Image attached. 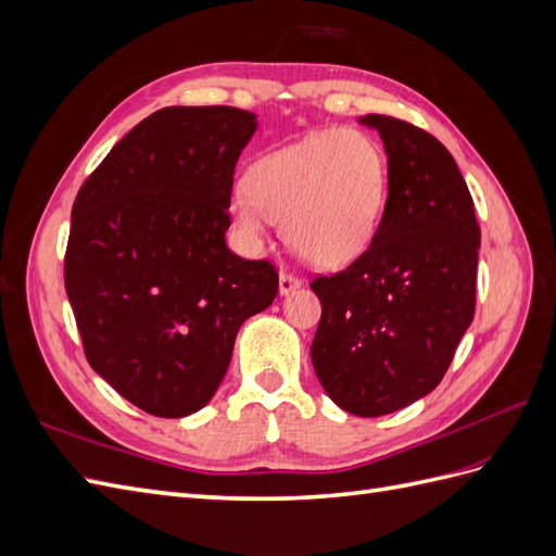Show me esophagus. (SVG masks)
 <instances>
[{"label":"esophagus","mask_w":556,"mask_h":556,"mask_svg":"<svg viewBox=\"0 0 556 556\" xmlns=\"http://www.w3.org/2000/svg\"><path fill=\"white\" fill-rule=\"evenodd\" d=\"M278 288H280V294L282 296H288V294H292L294 290H299L301 288V280L296 278V276H292V274H280V282H278Z\"/></svg>","instance_id":"esophagus-1"}]
</instances>
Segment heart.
<instances>
[{"mask_svg": "<svg viewBox=\"0 0 556 556\" xmlns=\"http://www.w3.org/2000/svg\"><path fill=\"white\" fill-rule=\"evenodd\" d=\"M390 166L382 146L359 129H325L248 166L231 217L250 248L268 220L315 266L339 268L371 248L387 201Z\"/></svg>", "mask_w": 556, "mask_h": 556, "instance_id": "heart-1", "label": "heart"}]
</instances>
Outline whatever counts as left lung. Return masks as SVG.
Wrapping results in <instances>:
<instances>
[{"label": "left lung", "mask_w": 556, "mask_h": 556, "mask_svg": "<svg viewBox=\"0 0 556 556\" xmlns=\"http://www.w3.org/2000/svg\"><path fill=\"white\" fill-rule=\"evenodd\" d=\"M359 123L382 139L387 204L371 248L311 285L323 304L311 359L336 406L380 417L435 390L473 323L480 227L439 139L390 115Z\"/></svg>", "instance_id": "obj_1"}]
</instances>
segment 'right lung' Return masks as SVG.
<instances>
[{"instance_id":"right-lung-1","label":"right lung","mask_w":556,"mask_h":556,"mask_svg":"<svg viewBox=\"0 0 556 556\" xmlns=\"http://www.w3.org/2000/svg\"><path fill=\"white\" fill-rule=\"evenodd\" d=\"M257 115L169 106L134 127L83 182L66 296L94 371L134 406L188 417L220 387L248 317L278 294L268 262L229 250V201Z\"/></svg>"}]
</instances>
